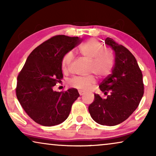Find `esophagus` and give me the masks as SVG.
I'll return each instance as SVG.
<instances>
[{"instance_id": "1", "label": "esophagus", "mask_w": 156, "mask_h": 156, "mask_svg": "<svg viewBox=\"0 0 156 156\" xmlns=\"http://www.w3.org/2000/svg\"><path fill=\"white\" fill-rule=\"evenodd\" d=\"M79 94H80V96H82V95L84 94L85 92H84V91H82V90H80V91H79Z\"/></svg>"}]
</instances>
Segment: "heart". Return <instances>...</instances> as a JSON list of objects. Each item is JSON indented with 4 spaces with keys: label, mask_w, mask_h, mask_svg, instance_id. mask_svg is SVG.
I'll return each instance as SVG.
<instances>
[{
    "label": "heart",
    "mask_w": 156,
    "mask_h": 156,
    "mask_svg": "<svg viewBox=\"0 0 156 156\" xmlns=\"http://www.w3.org/2000/svg\"><path fill=\"white\" fill-rule=\"evenodd\" d=\"M80 50L82 55L89 61V72H93L100 78L109 75L114 66V59L111 53L106 50L101 42L95 39H91L80 46ZM74 53L69 52L64 55L62 60V67L63 70L69 69L72 60ZM96 82L92 75L87 76H74L69 81L71 87L82 90L87 91Z\"/></svg>",
    "instance_id": "heart-1"
}]
</instances>
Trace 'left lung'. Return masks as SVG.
Wrapping results in <instances>:
<instances>
[{
    "label": "left lung",
    "instance_id": "1",
    "mask_svg": "<svg viewBox=\"0 0 156 156\" xmlns=\"http://www.w3.org/2000/svg\"><path fill=\"white\" fill-rule=\"evenodd\" d=\"M105 44L114 53L112 73L99 85L106 99L94 94V100L89 106L91 118L101 125L113 126L129 118L139 105L144 93L143 74L132 53L110 37Z\"/></svg>",
    "mask_w": 156,
    "mask_h": 156
}]
</instances>
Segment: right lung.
Returning a JSON list of instances; mask_svg holds the SVG:
<instances>
[{
    "instance_id": "right-lung-1",
    "label": "right lung",
    "mask_w": 156,
    "mask_h": 156,
    "mask_svg": "<svg viewBox=\"0 0 156 156\" xmlns=\"http://www.w3.org/2000/svg\"><path fill=\"white\" fill-rule=\"evenodd\" d=\"M78 37L56 35L32 52L17 79L16 96L27 114L36 123L52 126L65 121L80 97L77 89L54 91L63 78L64 55L81 43Z\"/></svg>"
}]
</instances>
